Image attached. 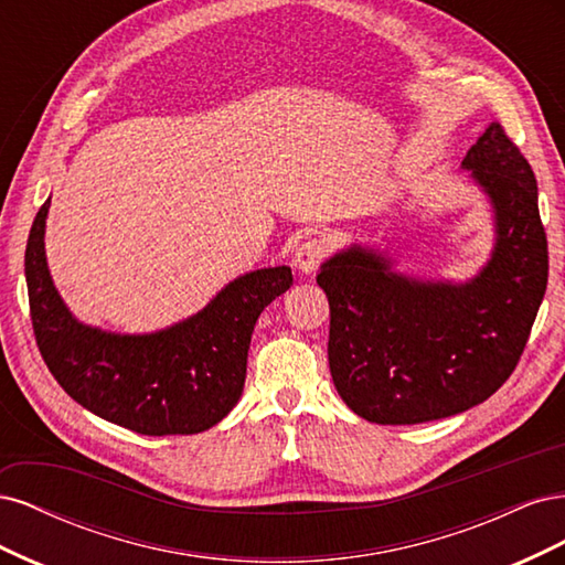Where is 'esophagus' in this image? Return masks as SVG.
I'll return each mask as SVG.
<instances>
[{
  "mask_svg": "<svg viewBox=\"0 0 565 565\" xmlns=\"http://www.w3.org/2000/svg\"><path fill=\"white\" fill-rule=\"evenodd\" d=\"M324 256H328V243L322 241V237H309V241H303L297 252H295V266L301 273H313Z\"/></svg>",
  "mask_w": 565,
  "mask_h": 565,
  "instance_id": "esophagus-1",
  "label": "esophagus"
}]
</instances>
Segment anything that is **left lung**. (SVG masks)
I'll list each match as a JSON object with an SVG mask.
<instances>
[{
	"mask_svg": "<svg viewBox=\"0 0 565 565\" xmlns=\"http://www.w3.org/2000/svg\"><path fill=\"white\" fill-rule=\"evenodd\" d=\"M498 216V247L467 285L419 282L353 247L318 273L330 372L358 417L422 424L483 403L516 370L550 278L537 181L492 122L465 158Z\"/></svg>",
	"mask_w": 565,
	"mask_h": 565,
	"instance_id": "obj_1",
	"label": "left lung"
}]
</instances>
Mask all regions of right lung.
Instances as JSON below:
<instances>
[{"label":"right lung","instance_id":"add662e5","mask_svg":"<svg viewBox=\"0 0 565 565\" xmlns=\"http://www.w3.org/2000/svg\"><path fill=\"white\" fill-rule=\"evenodd\" d=\"M49 200L32 221L25 280L32 332L49 372L89 413L143 436L200 434L241 398L254 322L292 285L287 266L233 280L216 299L164 332L106 334L63 306L44 259Z\"/></svg>","mask_w":565,"mask_h":565}]
</instances>
